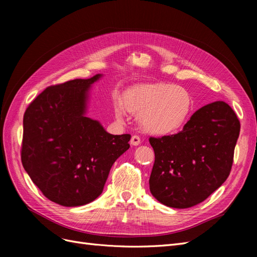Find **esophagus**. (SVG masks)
<instances>
[{"instance_id": "34e87169", "label": "esophagus", "mask_w": 257, "mask_h": 257, "mask_svg": "<svg viewBox=\"0 0 257 257\" xmlns=\"http://www.w3.org/2000/svg\"><path fill=\"white\" fill-rule=\"evenodd\" d=\"M141 144V137L137 136V135H133L131 138V145L132 146H138Z\"/></svg>"}]
</instances>
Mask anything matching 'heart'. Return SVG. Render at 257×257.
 <instances>
[{
	"instance_id": "obj_1",
	"label": "heart",
	"mask_w": 257,
	"mask_h": 257,
	"mask_svg": "<svg viewBox=\"0 0 257 257\" xmlns=\"http://www.w3.org/2000/svg\"><path fill=\"white\" fill-rule=\"evenodd\" d=\"M138 114L141 127L149 134L166 136L180 131L193 112L191 92L172 83H145L135 85L123 94L122 105L115 103L116 120L124 119V109Z\"/></svg>"
}]
</instances>
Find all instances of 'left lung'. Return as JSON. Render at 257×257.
I'll return each mask as SVG.
<instances>
[{"label": "left lung", "mask_w": 257, "mask_h": 257, "mask_svg": "<svg viewBox=\"0 0 257 257\" xmlns=\"http://www.w3.org/2000/svg\"><path fill=\"white\" fill-rule=\"evenodd\" d=\"M239 132L235 111L217 100L194 112L179 133L150 137L155 155L152 195L178 209L207 199L229 176Z\"/></svg>", "instance_id": "1"}]
</instances>
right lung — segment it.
<instances>
[{
    "label": "right lung",
    "mask_w": 257,
    "mask_h": 257,
    "mask_svg": "<svg viewBox=\"0 0 257 257\" xmlns=\"http://www.w3.org/2000/svg\"><path fill=\"white\" fill-rule=\"evenodd\" d=\"M100 74L46 88L23 115L21 162L33 183L64 207L96 199L130 134L111 135L85 115L89 90Z\"/></svg>",
    "instance_id": "add662e5"
}]
</instances>
